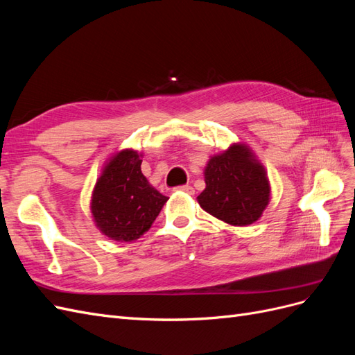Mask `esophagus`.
I'll return each instance as SVG.
<instances>
[{"label": "esophagus", "mask_w": 355, "mask_h": 355, "mask_svg": "<svg viewBox=\"0 0 355 355\" xmlns=\"http://www.w3.org/2000/svg\"><path fill=\"white\" fill-rule=\"evenodd\" d=\"M178 189H179V191H184V192H187V194H189V196H192V194H194V192H196V189L192 188L191 185H182V187H179Z\"/></svg>", "instance_id": "1"}]
</instances>
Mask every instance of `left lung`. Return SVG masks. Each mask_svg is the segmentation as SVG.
Here are the masks:
<instances>
[{
    "mask_svg": "<svg viewBox=\"0 0 355 355\" xmlns=\"http://www.w3.org/2000/svg\"><path fill=\"white\" fill-rule=\"evenodd\" d=\"M204 176L206 189L197 198L214 218L235 227H245L261 218L270 201V184L263 167L245 146L232 145L213 157Z\"/></svg>",
    "mask_w": 355,
    "mask_h": 355,
    "instance_id": "8db88e82",
    "label": "left lung"
}]
</instances>
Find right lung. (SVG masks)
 <instances>
[{"label":"right lung","mask_w":355,"mask_h":355,"mask_svg":"<svg viewBox=\"0 0 355 355\" xmlns=\"http://www.w3.org/2000/svg\"><path fill=\"white\" fill-rule=\"evenodd\" d=\"M137 153L116 154L96 184L92 213L101 231L115 241H133L151 228L167 197L148 184Z\"/></svg>","instance_id":"1"}]
</instances>
